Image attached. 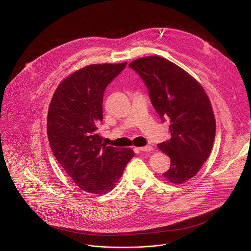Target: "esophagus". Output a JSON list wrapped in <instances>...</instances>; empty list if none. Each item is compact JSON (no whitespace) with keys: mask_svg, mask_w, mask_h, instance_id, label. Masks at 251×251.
<instances>
[{"mask_svg":"<svg viewBox=\"0 0 251 251\" xmlns=\"http://www.w3.org/2000/svg\"><path fill=\"white\" fill-rule=\"evenodd\" d=\"M139 150L141 151H151L153 150V148L151 146H145V147H140Z\"/></svg>","mask_w":251,"mask_h":251,"instance_id":"34e87169","label":"esophagus"}]
</instances>
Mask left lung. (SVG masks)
<instances>
[{
	"label": "left lung",
	"instance_id": "1",
	"mask_svg": "<svg viewBox=\"0 0 251 251\" xmlns=\"http://www.w3.org/2000/svg\"><path fill=\"white\" fill-rule=\"evenodd\" d=\"M129 68L142 78L161 121L170 123L171 138L157 146L171 160L162 176L177 184L191 179L208 159L215 140V116L206 92L191 75L158 56L137 59Z\"/></svg>",
	"mask_w": 251,
	"mask_h": 251
}]
</instances>
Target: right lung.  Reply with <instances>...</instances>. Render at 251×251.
Instances as JSON below:
<instances>
[{"instance_id":"right-lung-1","label":"right lung","mask_w":251,"mask_h":251,"mask_svg":"<svg viewBox=\"0 0 251 251\" xmlns=\"http://www.w3.org/2000/svg\"><path fill=\"white\" fill-rule=\"evenodd\" d=\"M126 66L91 65L72 73L58 86L49 105L51 150L74 183L89 193L111 190L134 156L130 149L106 147L97 131L103 120L105 89Z\"/></svg>"}]
</instances>
